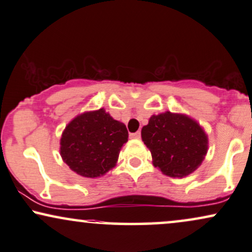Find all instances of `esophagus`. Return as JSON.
<instances>
[{
    "label": "esophagus",
    "mask_w": 252,
    "mask_h": 252,
    "mask_svg": "<svg viewBox=\"0 0 252 252\" xmlns=\"http://www.w3.org/2000/svg\"><path fill=\"white\" fill-rule=\"evenodd\" d=\"M130 138H133V139H138L141 138V132L137 131V132H131L130 133Z\"/></svg>",
    "instance_id": "esophagus-1"
}]
</instances>
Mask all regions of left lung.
Returning a JSON list of instances; mask_svg holds the SVG:
<instances>
[{"mask_svg":"<svg viewBox=\"0 0 252 252\" xmlns=\"http://www.w3.org/2000/svg\"><path fill=\"white\" fill-rule=\"evenodd\" d=\"M142 139L151 151L155 167L173 178L195 171L208 150V137L200 124L189 116L171 111L150 117L142 128Z\"/></svg>","mask_w":252,"mask_h":252,"instance_id":"obj_1","label":"left lung"}]
</instances>
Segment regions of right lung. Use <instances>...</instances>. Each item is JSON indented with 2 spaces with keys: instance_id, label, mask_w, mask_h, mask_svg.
I'll return each mask as SVG.
<instances>
[{
  "instance_id": "obj_1",
  "label": "right lung",
  "mask_w": 252,
  "mask_h": 252,
  "mask_svg": "<svg viewBox=\"0 0 252 252\" xmlns=\"http://www.w3.org/2000/svg\"><path fill=\"white\" fill-rule=\"evenodd\" d=\"M128 130L103 108L74 117L60 138V156L72 171L97 178L115 166Z\"/></svg>"
}]
</instances>
